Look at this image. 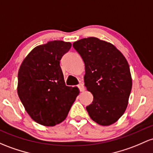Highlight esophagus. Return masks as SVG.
Wrapping results in <instances>:
<instances>
[{
  "instance_id": "esophagus-1",
  "label": "esophagus",
  "mask_w": 153,
  "mask_h": 153,
  "mask_svg": "<svg viewBox=\"0 0 153 153\" xmlns=\"http://www.w3.org/2000/svg\"><path fill=\"white\" fill-rule=\"evenodd\" d=\"M78 87L79 88L80 91H84L85 88H84V85H83V83H80V84H78Z\"/></svg>"
}]
</instances>
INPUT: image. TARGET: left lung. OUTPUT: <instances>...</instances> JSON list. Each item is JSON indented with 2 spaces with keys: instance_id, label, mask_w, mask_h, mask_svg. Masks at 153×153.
<instances>
[{
  "instance_id": "1",
  "label": "left lung",
  "mask_w": 153,
  "mask_h": 153,
  "mask_svg": "<svg viewBox=\"0 0 153 153\" xmlns=\"http://www.w3.org/2000/svg\"><path fill=\"white\" fill-rule=\"evenodd\" d=\"M85 64L84 83L93 102L86 107L91 118L102 126L115 123L128 105L132 87L126 59L113 45L94 37L75 42Z\"/></svg>"
}]
</instances>
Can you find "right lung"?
<instances>
[{"mask_svg": "<svg viewBox=\"0 0 153 153\" xmlns=\"http://www.w3.org/2000/svg\"><path fill=\"white\" fill-rule=\"evenodd\" d=\"M71 46L62 41L40 45L20 66L18 95L32 119L41 125L53 126L62 122L79 94L77 87L65 85L59 65Z\"/></svg>", "mask_w": 153, "mask_h": 153, "instance_id": "obj_1", "label": "right lung"}]
</instances>
